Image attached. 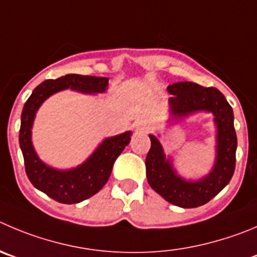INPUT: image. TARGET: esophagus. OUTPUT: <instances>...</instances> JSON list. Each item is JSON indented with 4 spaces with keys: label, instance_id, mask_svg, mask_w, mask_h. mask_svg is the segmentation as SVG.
Listing matches in <instances>:
<instances>
[{
    "label": "esophagus",
    "instance_id": "esophagus-1",
    "mask_svg": "<svg viewBox=\"0 0 257 257\" xmlns=\"http://www.w3.org/2000/svg\"><path fill=\"white\" fill-rule=\"evenodd\" d=\"M139 130L149 131L150 130V127H149V124H146V123H140V128H139Z\"/></svg>",
    "mask_w": 257,
    "mask_h": 257
}]
</instances>
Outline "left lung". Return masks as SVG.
<instances>
[{"label": "left lung", "instance_id": "1", "mask_svg": "<svg viewBox=\"0 0 257 257\" xmlns=\"http://www.w3.org/2000/svg\"><path fill=\"white\" fill-rule=\"evenodd\" d=\"M168 92L173 118L193 112L208 111L217 124V158L214 168L206 178L187 182L175 174L165 159L158 138L150 135L151 148L146 156V177L150 187L169 203L182 208H195L208 203L229 183L236 167L237 136L233 126V111L223 94L214 87H202L193 82L169 85Z\"/></svg>", "mask_w": 257, "mask_h": 257}]
</instances>
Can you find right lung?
<instances>
[{"label": "right lung", "mask_w": 257, "mask_h": 257, "mask_svg": "<svg viewBox=\"0 0 257 257\" xmlns=\"http://www.w3.org/2000/svg\"><path fill=\"white\" fill-rule=\"evenodd\" d=\"M108 84V78L67 74L58 79H48L33 90L21 113L19 141L24 155L25 172L36 189L45 193L59 203L74 204L98 193L112 173V168L123 149L131 140V133L106 139L85 163L75 169L55 170L48 167L36 155L31 144V126L40 104L59 90H79L84 93H101Z\"/></svg>", "instance_id": "obj_1"}]
</instances>
